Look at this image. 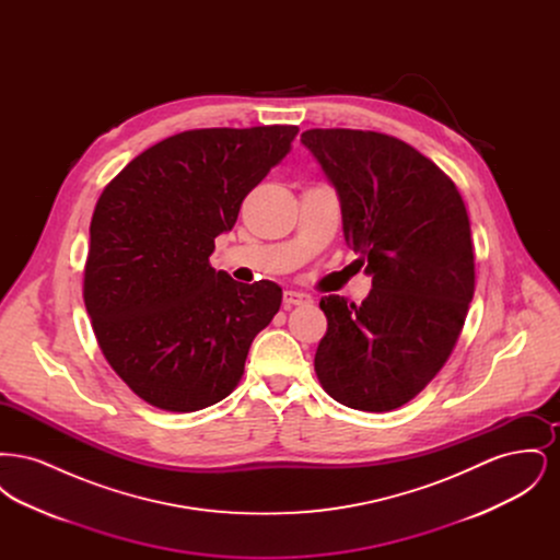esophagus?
<instances>
[{"label": "esophagus", "instance_id": "esophagus-1", "mask_svg": "<svg viewBox=\"0 0 560 560\" xmlns=\"http://www.w3.org/2000/svg\"><path fill=\"white\" fill-rule=\"evenodd\" d=\"M283 304H285V308H292V306H306V304H313V298H311L308 293L288 290V292L283 293Z\"/></svg>", "mask_w": 560, "mask_h": 560}]
</instances>
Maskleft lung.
Returning a JSON list of instances; mask_svg holds the SVG:
<instances>
[{"mask_svg":"<svg viewBox=\"0 0 560 560\" xmlns=\"http://www.w3.org/2000/svg\"><path fill=\"white\" fill-rule=\"evenodd\" d=\"M342 208V231L372 292L359 306L320 298L327 331L315 372L331 399L390 411L441 372L475 295L470 220L452 178L395 136L306 130Z\"/></svg>","mask_w":560,"mask_h":560,"instance_id":"left-lung-1","label":"left lung"}]
</instances>
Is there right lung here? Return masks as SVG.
Segmentation results:
<instances>
[{
    "mask_svg": "<svg viewBox=\"0 0 560 560\" xmlns=\"http://www.w3.org/2000/svg\"><path fill=\"white\" fill-rule=\"evenodd\" d=\"M295 126L170 136L108 183L92 215L83 302L108 365L153 407L188 413L229 397L281 306L210 265L245 195L283 160Z\"/></svg>",
    "mask_w": 560,
    "mask_h": 560,
    "instance_id": "right-lung-1",
    "label": "right lung"
}]
</instances>
